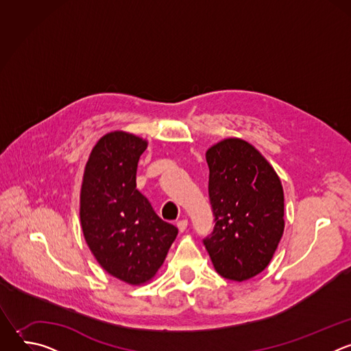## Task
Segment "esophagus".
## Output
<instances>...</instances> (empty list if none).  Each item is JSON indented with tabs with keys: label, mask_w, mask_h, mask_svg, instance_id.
<instances>
[{
	"label": "esophagus",
	"mask_w": 351,
	"mask_h": 351,
	"mask_svg": "<svg viewBox=\"0 0 351 351\" xmlns=\"http://www.w3.org/2000/svg\"><path fill=\"white\" fill-rule=\"evenodd\" d=\"M176 226H178L179 232H184L186 228H187V221L186 219H180V221L176 222Z\"/></svg>",
	"instance_id": "obj_1"
}]
</instances>
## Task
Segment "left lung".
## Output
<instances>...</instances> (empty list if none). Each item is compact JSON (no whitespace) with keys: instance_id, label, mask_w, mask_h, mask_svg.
<instances>
[{"instance_id":"1","label":"left lung","mask_w":351,"mask_h":351,"mask_svg":"<svg viewBox=\"0 0 351 351\" xmlns=\"http://www.w3.org/2000/svg\"><path fill=\"white\" fill-rule=\"evenodd\" d=\"M215 226L204 245L215 271L243 282L271 263L285 230V198L272 165L248 141L229 137L206 153Z\"/></svg>"}]
</instances>
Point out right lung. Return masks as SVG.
I'll list each match as a JSON object with an SVG mask.
<instances>
[{"instance_id":"obj_1","label":"right lung","mask_w":351,"mask_h":351,"mask_svg":"<svg viewBox=\"0 0 351 351\" xmlns=\"http://www.w3.org/2000/svg\"><path fill=\"white\" fill-rule=\"evenodd\" d=\"M147 140L115 130L93 147L80 189V225L97 263L114 278L140 286L164 264L178 228L162 221L136 189Z\"/></svg>"}]
</instances>
